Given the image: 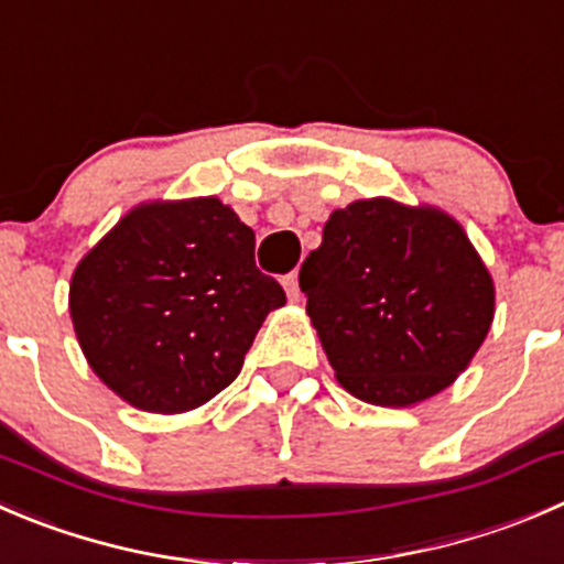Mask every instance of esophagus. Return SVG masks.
<instances>
[{
  "label": "esophagus",
  "mask_w": 564,
  "mask_h": 564,
  "mask_svg": "<svg viewBox=\"0 0 564 564\" xmlns=\"http://www.w3.org/2000/svg\"><path fill=\"white\" fill-rule=\"evenodd\" d=\"M283 286H286V294H289V300H292V303H297V300L303 297V292H300V275H297V270L289 272V275L283 278Z\"/></svg>",
  "instance_id": "1"
}]
</instances>
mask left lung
I'll use <instances>...</instances> for the list:
<instances>
[{
  "label": "left lung",
  "mask_w": 564,
  "mask_h": 564,
  "mask_svg": "<svg viewBox=\"0 0 564 564\" xmlns=\"http://www.w3.org/2000/svg\"><path fill=\"white\" fill-rule=\"evenodd\" d=\"M300 289L336 380L382 408L449 388L482 347L496 305L460 223L391 198L333 212Z\"/></svg>",
  "instance_id": "8db88e82"
}]
</instances>
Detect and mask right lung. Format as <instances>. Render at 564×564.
Instances as JSON below:
<instances>
[{
    "mask_svg": "<svg viewBox=\"0 0 564 564\" xmlns=\"http://www.w3.org/2000/svg\"><path fill=\"white\" fill-rule=\"evenodd\" d=\"M256 234L217 198L131 209L74 270L70 319L87 364L120 399L184 413L237 380L281 283Z\"/></svg>",
    "mask_w": 564,
    "mask_h": 564,
    "instance_id": "right-lung-1",
    "label": "right lung"
}]
</instances>
